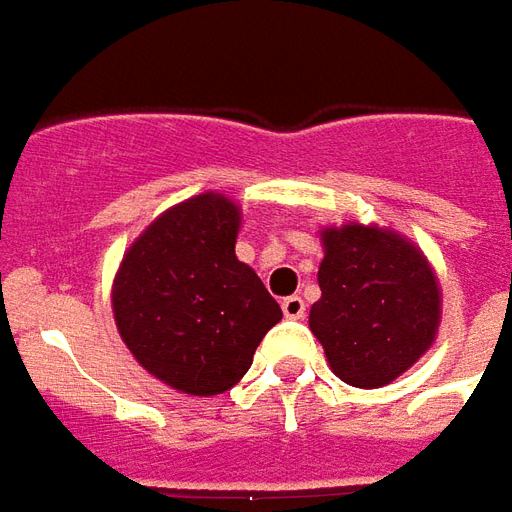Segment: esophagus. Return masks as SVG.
I'll return each mask as SVG.
<instances>
[{
	"label": "esophagus",
	"mask_w": 512,
	"mask_h": 512,
	"mask_svg": "<svg viewBox=\"0 0 512 512\" xmlns=\"http://www.w3.org/2000/svg\"><path fill=\"white\" fill-rule=\"evenodd\" d=\"M281 308L286 319H302V316H305V302H302V297H297V294L286 297V300L281 302Z\"/></svg>",
	"instance_id": "obj_1"
}]
</instances>
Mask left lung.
Here are the masks:
<instances>
[{
  "label": "left lung",
  "mask_w": 512,
  "mask_h": 512,
  "mask_svg": "<svg viewBox=\"0 0 512 512\" xmlns=\"http://www.w3.org/2000/svg\"><path fill=\"white\" fill-rule=\"evenodd\" d=\"M319 240L322 297L308 324L330 371L363 390L395 382L439 333L436 270L409 237L379 223L324 226Z\"/></svg>",
  "instance_id": "8db88e82"
}]
</instances>
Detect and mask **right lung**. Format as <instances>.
<instances>
[{"label": "right lung", "mask_w": 512, "mask_h": 512, "mask_svg": "<svg viewBox=\"0 0 512 512\" xmlns=\"http://www.w3.org/2000/svg\"><path fill=\"white\" fill-rule=\"evenodd\" d=\"M240 204L218 190L179 201L130 242L111 283L119 338L185 395H220L248 374L281 305L237 259Z\"/></svg>", "instance_id": "right-lung-1"}]
</instances>
